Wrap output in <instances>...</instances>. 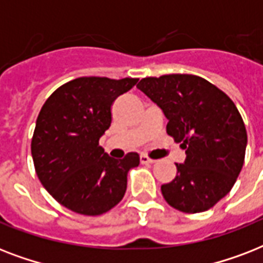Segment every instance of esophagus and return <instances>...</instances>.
<instances>
[{
  "label": "esophagus",
  "instance_id": "34e87169",
  "mask_svg": "<svg viewBox=\"0 0 263 263\" xmlns=\"http://www.w3.org/2000/svg\"><path fill=\"white\" fill-rule=\"evenodd\" d=\"M140 162H142V164H154L156 160H152V158H148L147 156L142 154V156H140Z\"/></svg>",
  "mask_w": 263,
  "mask_h": 263
}]
</instances>
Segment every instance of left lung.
Returning a JSON list of instances; mask_svg holds the SVG:
<instances>
[{"label": "left lung", "instance_id": "1", "mask_svg": "<svg viewBox=\"0 0 263 263\" xmlns=\"http://www.w3.org/2000/svg\"><path fill=\"white\" fill-rule=\"evenodd\" d=\"M136 87L162 109L168 135L187 156L161 185L165 200L179 212H206L232 190L245 164L247 131L236 105L195 75L150 76Z\"/></svg>", "mask_w": 263, "mask_h": 263}]
</instances>
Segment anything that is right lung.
I'll use <instances>...</instances> for the list:
<instances>
[{"label": "right lung", "mask_w": 263, "mask_h": 263, "mask_svg": "<svg viewBox=\"0 0 263 263\" xmlns=\"http://www.w3.org/2000/svg\"><path fill=\"white\" fill-rule=\"evenodd\" d=\"M138 80L83 76L60 86L39 111L31 154L39 181L60 204L101 216L123 199L139 156L115 160L99 146L111 123V105Z\"/></svg>", "instance_id": "obj_1"}]
</instances>
